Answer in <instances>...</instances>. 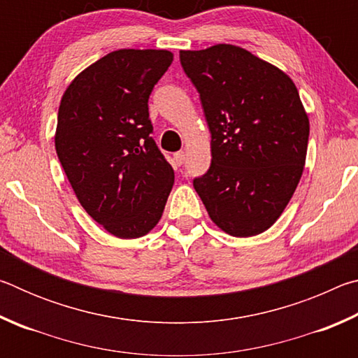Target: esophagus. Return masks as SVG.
<instances>
[{"label": "esophagus", "instance_id": "1", "mask_svg": "<svg viewBox=\"0 0 358 358\" xmlns=\"http://www.w3.org/2000/svg\"><path fill=\"white\" fill-rule=\"evenodd\" d=\"M173 162L177 166L183 164V162H185V153H183V151H178V153L173 155Z\"/></svg>", "mask_w": 358, "mask_h": 358}]
</instances>
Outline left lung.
Returning <instances> with one entry per match:
<instances>
[{
    "label": "left lung",
    "mask_w": 358,
    "mask_h": 358,
    "mask_svg": "<svg viewBox=\"0 0 358 358\" xmlns=\"http://www.w3.org/2000/svg\"><path fill=\"white\" fill-rule=\"evenodd\" d=\"M211 132V166L194 189L232 237L270 229L294 196L306 161L310 120L299 90L245 48L180 50Z\"/></svg>",
    "instance_id": "obj_1"
}]
</instances>
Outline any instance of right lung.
Returning <instances> with one entry per match:
<instances>
[{
    "label": "right lung",
    "mask_w": 358,
    "mask_h": 358,
    "mask_svg": "<svg viewBox=\"0 0 358 358\" xmlns=\"http://www.w3.org/2000/svg\"><path fill=\"white\" fill-rule=\"evenodd\" d=\"M169 50L121 48L82 71L58 108L55 148L85 211L118 238L147 235L164 211L173 169L150 134L148 98Z\"/></svg>",
    "instance_id": "right-lung-1"
}]
</instances>
